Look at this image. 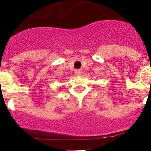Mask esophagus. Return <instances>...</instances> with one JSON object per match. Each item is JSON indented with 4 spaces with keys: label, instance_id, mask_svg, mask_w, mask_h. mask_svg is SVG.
Here are the masks:
<instances>
[{
    "label": "esophagus",
    "instance_id": "34e87169",
    "mask_svg": "<svg viewBox=\"0 0 151 151\" xmlns=\"http://www.w3.org/2000/svg\"><path fill=\"white\" fill-rule=\"evenodd\" d=\"M75 73H76V76H81V75H82V71H81V70H80V69H76V71H75Z\"/></svg>",
    "mask_w": 151,
    "mask_h": 151
}]
</instances>
